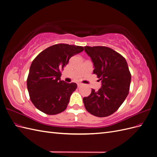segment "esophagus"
Masks as SVG:
<instances>
[{
	"label": "esophagus",
	"instance_id": "34e87169",
	"mask_svg": "<svg viewBox=\"0 0 157 157\" xmlns=\"http://www.w3.org/2000/svg\"><path fill=\"white\" fill-rule=\"evenodd\" d=\"M77 85H78V87H80V86H82V83H78Z\"/></svg>",
	"mask_w": 157,
	"mask_h": 157
}]
</instances>
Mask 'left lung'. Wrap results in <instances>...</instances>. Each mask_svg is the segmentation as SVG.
Listing matches in <instances>:
<instances>
[{"instance_id": "obj_1", "label": "left lung", "mask_w": 157, "mask_h": 157, "mask_svg": "<svg viewBox=\"0 0 157 157\" xmlns=\"http://www.w3.org/2000/svg\"><path fill=\"white\" fill-rule=\"evenodd\" d=\"M94 63L93 73L101 81L98 91L92 89L83 98L88 112L98 117L112 115L120 107L129 93L131 74L125 58L106 46H84Z\"/></svg>"}]
</instances>
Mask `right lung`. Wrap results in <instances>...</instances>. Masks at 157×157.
<instances>
[{
  "label": "right lung",
  "instance_id": "right-lung-1",
  "mask_svg": "<svg viewBox=\"0 0 157 157\" xmlns=\"http://www.w3.org/2000/svg\"><path fill=\"white\" fill-rule=\"evenodd\" d=\"M83 50L82 46L54 44L41 52L33 61L27 86L36 109L50 115L65 110L77 84L61 80V71L71 57Z\"/></svg>",
  "mask_w": 157,
  "mask_h": 157
}]
</instances>
